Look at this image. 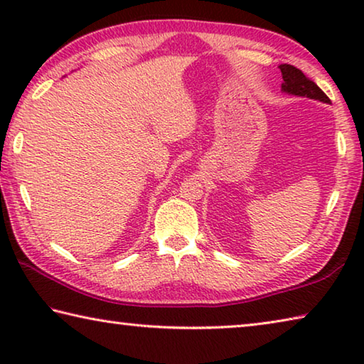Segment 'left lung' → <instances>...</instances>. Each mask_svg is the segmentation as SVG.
Wrapping results in <instances>:
<instances>
[{
  "mask_svg": "<svg viewBox=\"0 0 364 364\" xmlns=\"http://www.w3.org/2000/svg\"><path fill=\"white\" fill-rule=\"evenodd\" d=\"M279 69H281L282 80H284L281 85L282 93H287L292 96L310 97V100L321 101L326 104L331 102V100L323 93L321 88H319L315 82H311L310 78L305 77V73L299 70L297 67L289 65V64H281Z\"/></svg>",
  "mask_w": 364,
  "mask_h": 364,
  "instance_id": "obj_1",
  "label": "left lung"
}]
</instances>
